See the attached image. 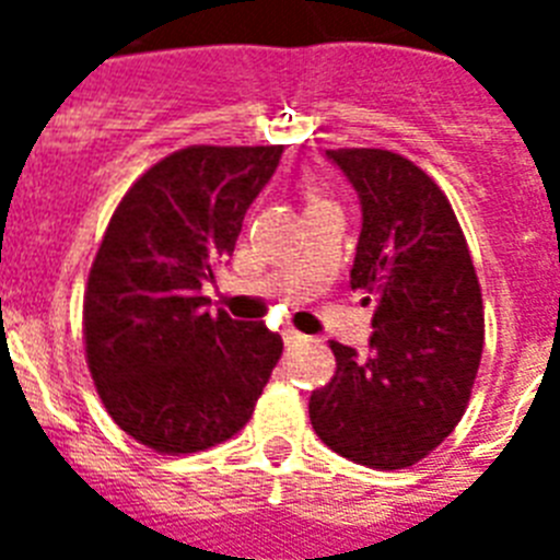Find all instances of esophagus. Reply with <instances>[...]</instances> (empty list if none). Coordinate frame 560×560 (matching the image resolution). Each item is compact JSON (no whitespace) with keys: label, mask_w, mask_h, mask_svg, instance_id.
I'll return each instance as SVG.
<instances>
[{"label":"esophagus","mask_w":560,"mask_h":560,"mask_svg":"<svg viewBox=\"0 0 560 560\" xmlns=\"http://www.w3.org/2000/svg\"><path fill=\"white\" fill-rule=\"evenodd\" d=\"M303 339H305V336L300 334V330H294V328H285L283 330V341H285V345H296V341H303Z\"/></svg>","instance_id":"esophagus-1"}]
</instances>
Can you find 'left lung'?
<instances>
[{"label": "left lung", "mask_w": 560, "mask_h": 560, "mask_svg": "<svg viewBox=\"0 0 560 560\" xmlns=\"http://www.w3.org/2000/svg\"><path fill=\"white\" fill-rule=\"evenodd\" d=\"M328 160L359 196L350 289L375 314L364 355L330 341L336 375L311 395V427L353 463L407 468L463 418L482 355V291L452 205L418 165L381 148Z\"/></svg>", "instance_id": "8db88e82"}]
</instances>
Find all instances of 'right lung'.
I'll list each match as a JSON object with an SVG mask.
<instances>
[{"mask_svg": "<svg viewBox=\"0 0 560 560\" xmlns=\"http://www.w3.org/2000/svg\"><path fill=\"white\" fill-rule=\"evenodd\" d=\"M283 145H192L142 173L114 210L83 300V339L114 423L162 454L246 427L283 353L264 323L212 316L201 285L232 255Z\"/></svg>", "mask_w": 560, "mask_h": 560, "instance_id": "add662e5", "label": "right lung"}]
</instances>
